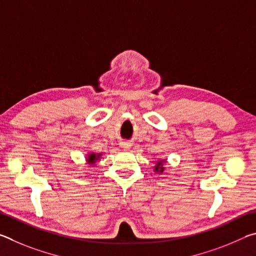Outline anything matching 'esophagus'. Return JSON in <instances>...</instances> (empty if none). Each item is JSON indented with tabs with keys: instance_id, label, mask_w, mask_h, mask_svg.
Segmentation results:
<instances>
[{
	"instance_id": "1",
	"label": "esophagus",
	"mask_w": 256,
	"mask_h": 256,
	"mask_svg": "<svg viewBox=\"0 0 256 256\" xmlns=\"http://www.w3.org/2000/svg\"><path fill=\"white\" fill-rule=\"evenodd\" d=\"M130 146H130V144H126V142H123V144H122V148L125 149V150L130 149Z\"/></svg>"
}]
</instances>
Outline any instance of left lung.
Returning a JSON list of instances; mask_svg holds the SVG:
<instances>
[{
	"instance_id": "left-lung-1",
	"label": "left lung",
	"mask_w": 256,
	"mask_h": 256,
	"mask_svg": "<svg viewBox=\"0 0 256 256\" xmlns=\"http://www.w3.org/2000/svg\"><path fill=\"white\" fill-rule=\"evenodd\" d=\"M164 160H159V162H157V164H156V167H154V172H157L158 174H162L164 170Z\"/></svg>"
}]
</instances>
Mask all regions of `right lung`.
Here are the masks:
<instances>
[{"label": "right lung", "instance_id": "1", "mask_svg": "<svg viewBox=\"0 0 256 256\" xmlns=\"http://www.w3.org/2000/svg\"><path fill=\"white\" fill-rule=\"evenodd\" d=\"M100 156H102V154H89L88 156H86V162L92 164L96 162L97 160L100 159Z\"/></svg>", "mask_w": 256, "mask_h": 256}]
</instances>
